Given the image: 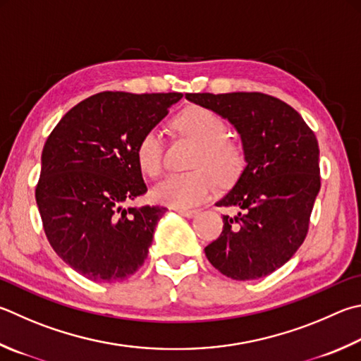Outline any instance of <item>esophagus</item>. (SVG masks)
Segmentation results:
<instances>
[{
    "label": "esophagus",
    "instance_id": "esophagus-1",
    "mask_svg": "<svg viewBox=\"0 0 361 361\" xmlns=\"http://www.w3.org/2000/svg\"><path fill=\"white\" fill-rule=\"evenodd\" d=\"M175 212L178 213V214H181V216H185V218H194V216L197 214V212H195V209H181V208H175Z\"/></svg>",
    "mask_w": 361,
    "mask_h": 361
}]
</instances>
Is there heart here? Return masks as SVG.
<instances>
[{
    "label": "heart",
    "instance_id": "1",
    "mask_svg": "<svg viewBox=\"0 0 361 361\" xmlns=\"http://www.w3.org/2000/svg\"><path fill=\"white\" fill-rule=\"evenodd\" d=\"M175 126L183 134L199 143L194 167L188 173H169L153 188V199L173 208H192L214 192L216 181L211 173L221 180H228L238 172L241 156L237 147L227 142V124L219 115L203 107H189L175 120ZM162 135L158 129H148L135 147L137 164L149 176L161 170ZM203 166H208L211 173Z\"/></svg>",
    "mask_w": 361,
    "mask_h": 361
}]
</instances>
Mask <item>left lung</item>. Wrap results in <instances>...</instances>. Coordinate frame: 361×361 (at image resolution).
I'll list each match as a JSON object with an SVG mask.
<instances>
[{"instance_id":"1","label":"left lung","mask_w":361,"mask_h":361,"mask_svg":"<svg viewBox=\"0 0 361 361\" xmlns=\"http://www.w3.org/2000/svg\"><path fill=\"white\" fill-rule=\"evenodd\" d=\"M189 102L224 118L237 130L246 166L216 205L224 216L218 240L205 247L216 270L237 281L283 267L303 243L320 189L319 143L289 104L262 93H189Z\"/></svg>"}]
</instances>
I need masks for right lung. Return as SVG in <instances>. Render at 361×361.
I'll return each mask as SVG.
<instances>
[{
    "mask_svg": "<svg viewBox=\"0 0 361 361\" xmlns=\"http://www.w3.org/2000/svg\"><path fill=\"white\" fill-rule=\"evenodd\" d=\"M181 93L104 91L78 102L45 142L36 203L66 264L96 283H118L143 265L162 207L124 208L147 192L135 147Z\"/></svg>",
    "mask_w": 361,
    "mask_h": 361,
    "instance_id": "1",
    "label": "right lung"
}]
</instances>
